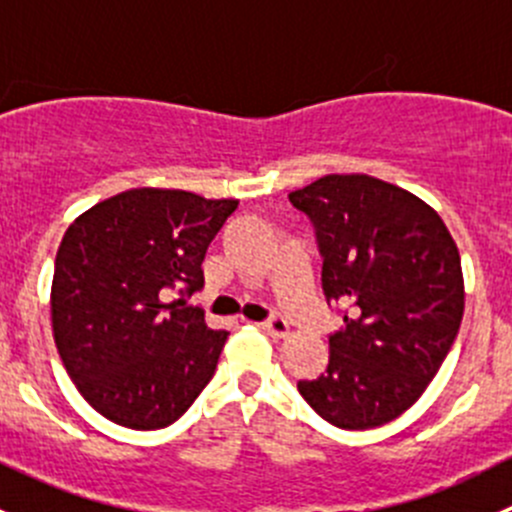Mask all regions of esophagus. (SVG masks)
<instances>
[{
    "mask_svg": "<svg viewBox=\"0 0 512 512\" xmlns=\"http://www.w3.org/2000/svg\"><path fill=\"white\" fill-rule=\"evenodd\" d=\"M260 327L265 329V332L270 334V337H277V339L287 337V334H289V324H287V319H285V317H280V314H272V317L267 319V322H262Z\"/></svg>",
    "mask_w": 512,
    "mask_h": 512,
    "instance_id": "1",
    "label": "esophagus"
}]
</instances>
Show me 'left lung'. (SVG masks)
<instances>
[{"label":"left lung","mask_w":512,"mask_h":512,"mask_svg":"<svg viewBox=\"0 0 512 512\" xmlns=\"http://www.w3.org/2000/svg\"><path fill=\"white\" fill-rule=\"evenodd\" d=\"M314 225L322 289L344 324L299 394L332 426L394 421L426 391L463 319L461 255L433 208L371 175H324L289 193Z\"/></svg>","instance_id":"8db88e82"}]
</instances>
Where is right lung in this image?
<instances>
[{
	"mask_svg": "<svg viewBox=\"0 0 512 512\" xmlns=\"http://www.w3.org/2000/svg\"><path fill=\"white\" fill-rule=\"evenodd\" d=\"M237 200L136 188L86 210L61 240L51 324L79 394L118 426L178 421L213 379L225 329L185 299Z\"/></svg>",
	"mask_w": 512,
	"mask_h": 512,
	"instance_id": "1",
	"label": "right lung"
}]
</instances>
